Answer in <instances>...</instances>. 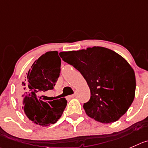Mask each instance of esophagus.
Instances as JSON below:
<instances>
[{"label":"esophagus","instance_id":"esophagus-1","mask_svg":"<svg viewBox=\"0 0 148 148\" xmlns=\"http://www.w3.org/2000/svg\"><path fill=\"white\" fill-rule=\"evenodd\" d=\"M75 97V94H72V95H70V96H67V99H71V98H73Z\"/></svg>","mask_w":148,"mask_h":148}]
</instances>
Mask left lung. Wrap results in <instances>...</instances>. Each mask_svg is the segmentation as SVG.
Returning <instances> with one entry per match:
<instances>
[{"mask_svg":"<svg viewBox=\"0 0 148 148\" xmlns=\"http://www.w3.org/2000/svg\"><path fill=\"white\" fill-rule=\"evenodd\" d=\"M60 56L81 73L89 86L91 97L84 108L90 118L109 123L126 113L134 99L136 79L123 57L100 46L62 51Z\"/></svg>","mask_w":148,"mask_h":148,"instance_id":"obj_1","label":"left lung"}]
</instances>
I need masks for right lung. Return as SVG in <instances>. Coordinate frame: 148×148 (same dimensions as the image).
Listing matches in <instances>:
<instances>
[{"label": "right lung", "instance_id": "add662e5", "mask_svg": "<svg viewBox=\"0 0 148 148\" xmlns=\"http://www.w3.org/2000/svg\"><path fill=\"white\" fill-rule=\"evenodd\" d=\"M61 59L58 51H48L35 61L27 73L22 95V109L36 124L47 126L60 119L67 105L65 98L45 102L38 94L54 88L60 73Z\"/></svg>", "mask_w": 148, "mask_h": 148}]
</instances>
